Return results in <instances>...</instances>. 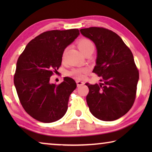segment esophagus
Instances as JSON below:
<instances>
[{"instance_id":"esophagus-1","label":"esophagus","mask_w":152,"mask_h":152,"mask_svg":"<svg viewBox=\"0 0 152 152\" xmlns=\"http://www.w3.org/2000/svg\"><path fill=\"white\" fill-rule=\"evenodd\" d=\"M76 84H77V86H80L81 85H83V84H84V82H82V81H80V80H76Z\"/></svg>"}]
</instances>
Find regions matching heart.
<instances>
[{"label": "heart", "instance_id": "b5f03b06", "mask_svg": "<svg viewBox=\"0 0 152 152\" xmlns=\"http://www.w3.org/2000/svg\"><path fill=\"white\" fill-rule=\"evenodd\" d=\"M78 47L81 52L84 53V51L90 50V49H94V45L93 42L88 38H81L78 42ZM88 68H74L69 72L68 74L72 76L74 78L81 79L84 78L85 74L88 72Z\"/></svg>", "mask_w": 152, "mask_h": 152}]
</instances>
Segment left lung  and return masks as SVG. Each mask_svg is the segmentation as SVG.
<instances>
[{"label":"left lung","instance_id":"left-lung-1","mask_svg":"<svg viewBox=\"0 0 152 152\" xmlns=\"http://www.w3.org/2000/svg\"><path fill=\"white\" fill-rule=\"evenodd\" d=\"M80 33L94 43L97 50L92 72L101 82L86 83L87 104L94 116L112 121L125 115L134 103L139 71L133 53L117 33L103 27L81 29Z\"/></svg>","mask_w":152,"mask_h":152}]
</instances>
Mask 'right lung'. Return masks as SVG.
Wrapping results in <instances>:
<instances>
[{
  "mask_svg": "<svg viewBox=\"0 0 152 152\" xmlns=\"http://www.w3.org/2000/svg\"><path fill=\"white\" fill-rule=\"evenodd\" d=\"M79 34L78 29L43 32L29 42L18 58L14 75L18 96L25 111L39 121H56L68 110L76 82L65 77L56 85L50 80L61 66L64 50Z\"/></svg>",
  "mask_w": 152,
  "mask_h": 152,
  "instance_id": "obj_1",
  "label": "right lung"
}]
</instances>
